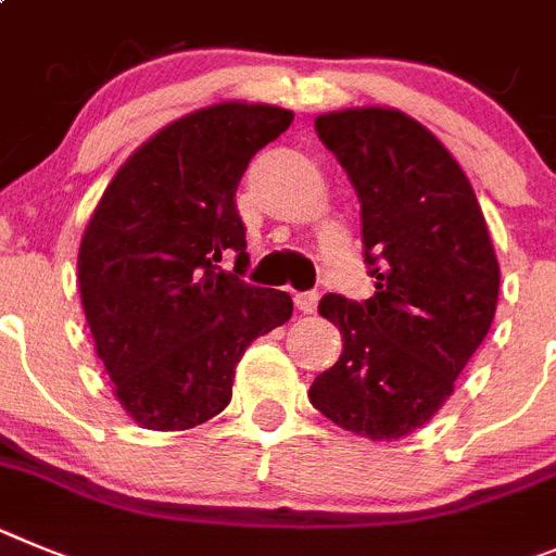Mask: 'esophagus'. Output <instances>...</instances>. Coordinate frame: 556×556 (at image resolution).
Returning <instances> with one entry per match:
<instances>
[{"label": "esophagus", "instance_id": "34e87169", "mask_svg": "<svg viewBox=\"0 0 556 556\" xmlns=\"http://www.w3.org/2000/svg\"><path fill=\"white\" fill-rule=\"evenodd\" d=\"M296 307L307 315L315 313V307H318V293H315V290H304V293H299Z\"/></svg>", "mask_w": 556, "mask_h": 556}]
</instances>
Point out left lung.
Masks as SVG:
<instances>
[{"label":"left lung","mask_w":556,"mask_h":556,"mask_svg":"<svg viewBox=\"0 0 556 556\" xmlns=\"http://www.w3.org/2000/svg\"><path fill=\"white\" fill-rule=\"evenodd\" d=\"M352 179L374 296L327 293L318 313L343 352L309 402L346 432L399 440L438 413L488 334L498 260L471 182L424 124L393 108L315 118Z\"/></svg>","instance_id":"8db88e82"}]
</instances>
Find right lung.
Here are the masks:
<instances>
[{"label": "right lung", "mask_w": 556, "mask_h": 556, "mask_svg": "<svg viewBox=\"0 0 556 556\" xmlns=\"http://www.w3.org/2000/svg\"><path fill=\"white\" fill-rule=\"evenodd\" d=\"M290 122L274 104L193 110L129 154L85 227V318L138 427L177 432L222 413L249 343L293 315L285 290L241 279L247 227L235 207L249 160ZM227 253L232 273L220 268Z\"/></svg>", "instance_id": "add662e5"}]
</instances>
